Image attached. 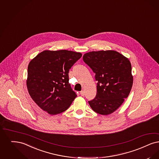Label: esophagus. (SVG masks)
<instances>
[{
  "instance_id": "esophagus-1",
  "label": "esophagus",
  "mask_w": 159,
  "mask_h": 159,
  "mask_svg": "<svg viewBox=\"0 0 159 159\" xmlns=\"http://www.w3.org/2000/svg\"><path fill=\"white\" fill-rule=\"evenodd\" d=\"M80 93L81 96H83L84 95V92L83 90H82V91L80 92Z\"/></svg>"
}]
</instances>
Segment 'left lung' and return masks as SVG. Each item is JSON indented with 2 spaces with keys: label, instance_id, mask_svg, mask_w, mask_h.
Segmentation results:
<instances>
[{
  "label": "left lung",
  "instance_id": "obj_1",
  "mask_svg": "<svg viewBox=\"0 0 159 159\" xmlns=\"http://www.w3.org/2000/svg\"><path fill=\"white\" fill-rule=\"evenodd\" d=\"M83 60L95 73L98 82L97 93L88 102L90 107L99 114L113 113L128 96L133 86L130 61L114 50L87 52Z\"/></svg>",
  "mask_w": 159,
  "mask_h": 159
}]
</instances>
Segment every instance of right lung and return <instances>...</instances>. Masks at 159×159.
Masks as SVG:
<instances>
[{
	"mask_svg": "<svg viewBox=\"0 0 159 159\" xmlns=\"http://www.w3.org/2000/svg\"><path fill=\"white\" fill-rule=\"evenodd\" d=\"M82 56L65 50H45L30 62L26 80L29 94L49 114L65 111L76 98L69 82V71Z\"/></svg>",
	"mask_w": 159,
	"mask_h": 159,
	"instance_id": "add662e5",
	"label": "right lung"
}]
</instances>
